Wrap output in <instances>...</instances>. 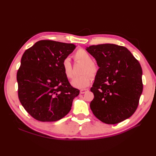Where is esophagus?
Here are the masks:
<instances>
[{
    "mask_svg": "<svg viewBox=\"0 0 156 156\" xmlns=\"http://www.w3.org/2000/svg\"><path fill=\"white\" fill-rule=\"evenodd\" d=\"M87 91H88V89H81L80 90V93L81 94H84Z\"/></svg>",
    "mask_w": 156,
    "mask_h": 156,
    "instance_id": "obj_1",
    "label": "esophagus"
}]
</instances>
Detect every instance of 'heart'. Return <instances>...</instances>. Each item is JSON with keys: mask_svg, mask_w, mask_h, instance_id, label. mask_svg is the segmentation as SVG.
<instances>
[{"mask_svg": "<svg viewBox=\"0 0 156 156\" xmlns=\"http://www.w3.org/2000/svg\"><path fill=\"white\" fill-rule=\"evenodd\" d=\"M74 58L76 60L84 63V66L82 69V73L83 75L79 77H75L71 84L72 85L77 88H85L90 83L92 77L96 76L98 72V68L97 65L92 62V56L87 51L84 49H79L74 55ZM62 69L66 77L68 79L72 78L73 71L72 66L68 58H66L62 61Z\"/></svg>", "mask_w": 156, "mask_h": 156, "instance_id": "obj_1", "label": "heart"}]
</instances>
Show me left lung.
I'll return each mask as SVG.
<instances>
[{
	"label": "left lung",
	"instance_id": "obj_1",
	"mask_svg": "<svg viewBox=\"0 0 156 156\" xmlns=\"http://www.w3.org/2000/svg\"><path fill=\"white\" fill-rule=\"evenodd\" d=\"M86 50L99 66L90 88V107L98 119L115 124L133 115L143 92V71L139 61L125 47L105 44Z\"/></svg>",
	"mask_w": 156,
	"mask_h": 156
}]
</instances>
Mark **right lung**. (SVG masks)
I'll use <instances>...</instances> for the list:
<instances>
[{
    "mask_svg": "<svg viewBox=\"0 0 156 156\" xmlns=\"http://www.w3.org/2000/svg\"><path fill=\"white\" fill-rule=\"evenodd\" d=\"M75 48L72 44L40 40L23 53L17 73L18 97L36 120L55 122L70 111L79 90L71 86L62 64Z\"/></svg>",
    "mask_w": 156,
    "mask_h": 156,
    "instance_id": "add662e5",
    "label": "right lung"
}]
</instances>
